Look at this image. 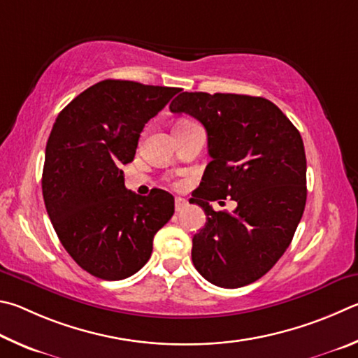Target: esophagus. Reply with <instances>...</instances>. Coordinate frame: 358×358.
Instances as JSON below:
<instances>
[{"mask_svg":"<svg viewBox=\"0 0 358 358\" xmlns=\"http://www.w3.org/2000/svg\"><path fill=\"white\" fill-rule=\"evenodd\" d=\"M185 206H187V199H185V198H180V196H179V198L174 199V209H176V212L184 210Z\"/></svg>","mask_w":358,"mask_h":358,"instance_id":"esophagus-1","label":"esophagus"}]
</instances>
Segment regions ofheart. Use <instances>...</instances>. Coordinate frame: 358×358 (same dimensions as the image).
<instances>
[{
  "instance_id": "1",
  "label": "heart",
  "mask_w": 358,
  "mask_h": 358,
  "mask_svg": "<svg viewBox=\"0 0 358 358\" xmlns=\"http://www.w3.org/2000/svg\"><path fill=\"white\" fill-rule=\"evenodd\" d=\"M180 124H184V122H180Z\"/></svg>"
}]
</instances>
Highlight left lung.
Wrapping results in <instances>:
<instances>
[{
    "label": "left lung",
    "instance_id": "left-lung-1",
    "mask_svg": "<svg viewBox=\"0 0 358 358\" xmlns=\"http://www.w3.org/2000/svg\"><path fill=\"white\" fill-rule=\"evenodd\" d=\"M169 110L204 125L212 157L190 199L206 214L204 228L193 236V266L215 286L253 283L283 256L303 215L302 136L264 97L182 92ZM227 196L238 203L233 215L211 209L209 201Z\"/></svg>",
    "mask_w": 358,
    "mask_h": 358
}]
</instances>
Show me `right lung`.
Segmentation results:
<instances>
[{
  "label": "right lung",
  "instance_id": "right-lung-1",
  "mask_svg": "<svg viewBox=\"0 0 358 358\" xmlns=\"http://www.w3.org/2000/svg\"><path fill=\"white\" fill-rule=\"evenodd\" d=\"M179 87L103 80L75 97L53 124L45 148L42 195L62 247L94 277L136 273L157 231L174 214V198L125 189L121 166L134 160L144 124Z\"/></svg>",
  "mask_w": 358,
  "mask_h": 358
}]
</instances>
